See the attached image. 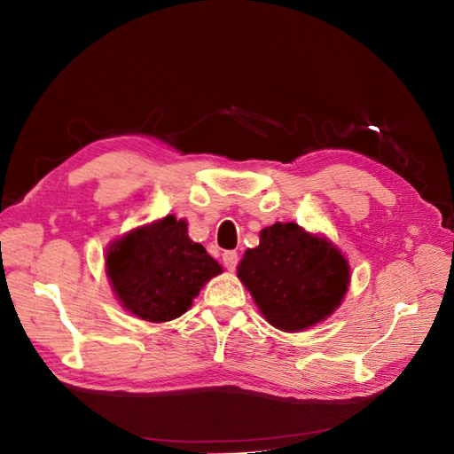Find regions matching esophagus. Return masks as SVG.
<instances>
[{
  "instance_id": "esophagus-1",
  "label": "esophagus",
  "mask_w": 454,
  "mask_h": 454,
  "mask_svg": "<svg viewBox=\"0 0 454 454\" xmlns=\"http://www.w3.org/2000/svg\"><path fill=\"white\" fill-rule=\"evenodd\" d=\"M223 265L227 270H235L239 265V254L237 252H225L223 254Z\"/></svg>"
}]
</instances>
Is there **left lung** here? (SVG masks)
I'll use <instances>...</instances> for the list:
<instances>
[{"label": "left lung", "instance_id": "1", "mask_svg": "<svg viewBox=\"0 0 454 454\" xmlns=\"http://www.w3.org/2000/svg\"><path fill=\"white\" fill-rule=\"evenodd\" d=\"M237 277L270 325L295 333L335 312L350 267L327 239L287 222L259 232V246L246 250Z\"/></svg>", "mask_w": 454, "mask_h": 454}]
</instances>
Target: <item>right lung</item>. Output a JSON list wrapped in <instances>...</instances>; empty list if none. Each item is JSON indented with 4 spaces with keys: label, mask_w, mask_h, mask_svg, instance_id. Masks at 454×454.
Masks as SVG:
<instances>
[{
    "label": "right lung",
    "mask_w": 454,
    "mask_h": 454,
    "mask_svg": "<svg viewBox=\"0 0 454 454\" xmlns=\"http://www.w3.org/2000/svg\"><path fill=\"white\" fill-rule=\"evenodd\" d=\"M106 272L122 307L160 324L187 312L222 265L187 237L185 219L167 215L114 240L106 254Z\"/></svg>",
    "instance_id": "right-lung-1"
}]
</instances>
